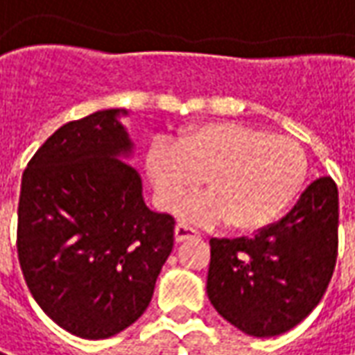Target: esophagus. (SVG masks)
I'll list each match as a JSON object with an SVG mask.
<instances>
[{
	"instance_id": "esophagus-1",
	"label": "esophagus",
	"mask_w": 355,
	"mask_h": 355,
	"mask_svg": "<svg viewBox=\"0 0 355 355\" xmlns=\"http://www.w3.org/2000/svg\"><path fill=\"white\" fill-rule=\"evenodd\" d=\"M201 234L197 232L195 228H191V226H187V224H183V222H180L178 226H175V241H185V239L189 238H199Z\"/></svg>"
}]
</instances>
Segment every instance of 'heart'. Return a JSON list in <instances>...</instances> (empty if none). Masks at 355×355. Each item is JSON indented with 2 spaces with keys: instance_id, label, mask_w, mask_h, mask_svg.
Instances as JSON below:
<instances>
[{
  "instance_id": "obj_1",
  "label": "heart",
  "mask_w": 355,
  "mask_h": 355,
  "mask_svg": "<svg viewBox=\"0 0 355 355\" xmlns=\"http://www.w3.org/2000/svg\"><path fill=\"white\" fill-rule=\"evenodd\" d=\"M146 168L164 207H175L207 180L210 193L187 202L185 216L255 232L294 202L305 182L307 158L288 137L234 121H210L183 131L173 145H154Z\"/></svg>"
}]
</instances>
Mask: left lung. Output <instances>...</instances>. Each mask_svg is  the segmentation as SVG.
<instances>
[{
    "instance_id": "obj_1",
    "label": "left lung",
    "mask_w": 355,
    "mask_h": 355,
    "mask_svg": "<svg viewBox=\"0 0 355 355\" xmlns=\"http://www.w3.org/2000/svg\"><path fill=\"white\" fill-rule=\"evenodd\" d=\"M336 253L338 189L319 178L284 218L253 238L210 239V304L249 336H278L321 302Z\"/></svg>"
}]
</instances>
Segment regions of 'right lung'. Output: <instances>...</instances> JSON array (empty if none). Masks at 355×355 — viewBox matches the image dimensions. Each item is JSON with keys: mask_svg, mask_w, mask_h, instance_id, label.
<instances>
[{"mask_svg": "<svg viewBox=\"0 0 355 355\" xmlns=\"http://www.w3.org/2000/svg\"><path fill=\"white\" fill-rule=\"evenodd\" d=\"M119 116L100 110L60 127L26 166L17 253L31 294L75 336L102 340L145 313L173 248L170 214L153 212Z\"/></svg>", "mask_w": 355, "mask_h": 355, "instance_id": "add662e5", "label": "right lung"}]
</instances>
